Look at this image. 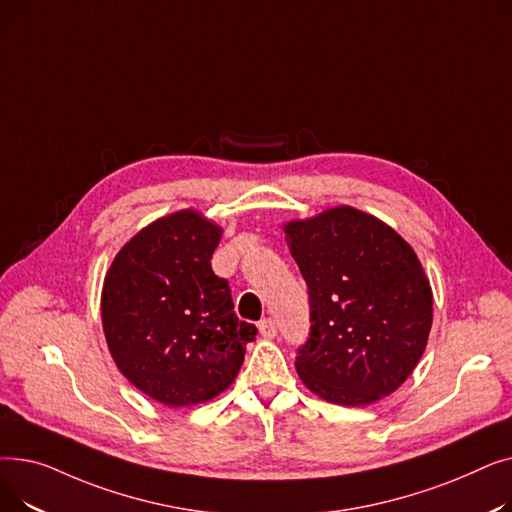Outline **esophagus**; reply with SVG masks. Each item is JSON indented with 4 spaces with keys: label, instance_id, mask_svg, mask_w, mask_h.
<instances>
[{
    "label": "esophagus",
    "instance_id": "1",
    "mask_svg": "<svg viewBox=\"0 0 512 512\" xmlns=\"http://www.w3.org/2000/svg\"><path fill=\"white\" fill-rule=\"evenodd\" d=\"M257 328H259V334H261L263 338H274V336L278 334V326H276V321H274V319H270V317L261 319Z\"/></svg>",
    "mask_w": 512,
    "mask_h": 512
}]
</instances>
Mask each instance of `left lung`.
Masks as SVG:
<instances>
[{
    "instance_id": "8db88e82",
    "label": "left lung",
    "mask_w": 512,
    "mask_h": 512,
    "mask_svg": "<svg viewBox=\"0 0 512 512\" xmlns=\"http://www.w3.org/2000/svg\"><path fill=\"white\" fill-rule=\"evenodd\" d=\"M309 286L311 338L294 367L319 398L365 407L396 392L432 330V286L386 222L336 205L282 226Z\"/></svg>"
}]
</instances>
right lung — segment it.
I'll return each instance as SVG.
<instances>
[{
  "label": "right lung",
  "instance_id": "1",
  "mask_svg": "<svg viewBox=\"0 0 512 512\" xmlns=\"http://www.w3.org/2000/svg\"><path fill=\"white\" fill-rule=\"evenodd\" d=\"M222 226L197 209L164 215L114 257L101 290L107 348L124 378L166 407H193L230 388L257 328L234 313L211 270Z\"/></svg>",
  "mask_w": 512,
  "mask_h": 512
}]
</instances>
